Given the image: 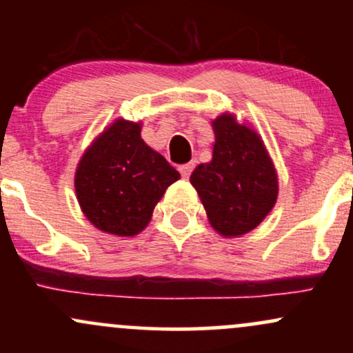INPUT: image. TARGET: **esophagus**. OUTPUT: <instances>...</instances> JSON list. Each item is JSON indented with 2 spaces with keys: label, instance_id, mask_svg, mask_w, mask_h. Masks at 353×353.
I'll list each match as a JSON object with an SVG mask.
<instances>
[{
  "label": "esophagus",
  "instance_id": "obj_1",
  "mask_svg": "<svg viewBox=\"0 0 353 353\" xmlns=\"http://www.w3.org/2000/svg\"><path fill=\"white\" fill-rule=\"evenodd\" d=\"M192 169H194V163H189V164L181 165V168H179L181 176L184 177V179H189V176H190V172H192Z\"/></svg>",
  "mask_w": 353,
  "mask_h": 353
}]
</instances>
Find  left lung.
I'll return each mask as SVG.
<instances>
[{"label":"left lung","instance_id":"8db88e82","mask_svg":"<svg viewBox=\"0 0 353 353\" xmlns=\"http://www.w3.org/2000/svg\"><path fill=\"white\" fill-rule=\"evenodd\" d=\"M212 161L194 169L190 184L199 194L219 234L237 237L264 221L277 201V174L255 131L232 114L212 121Z\"/></svg>","mask_w":353,"mask_h":353}]
</instances>
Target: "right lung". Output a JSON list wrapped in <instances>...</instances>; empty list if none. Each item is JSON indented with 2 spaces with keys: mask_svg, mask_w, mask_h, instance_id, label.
Segmentation results:
<instances>
[{
  "mask_svg": "<svg viewBox=\"0 0 353 353\" xmlns=\"http://www.w3.org/2000/svg\"><path fill=\"white\" fill-rule=\"evenodd\" d=\"M179 177L141 139V124L117 119L84 152L74 185L91 224L128 237L148 225L165 189Z\"/></svg>",
  "mask_w": 353,
  "mask_h": 353,
  "instance_id": "right-lung-1",
  "label": "right lung"
}]
</instances>
